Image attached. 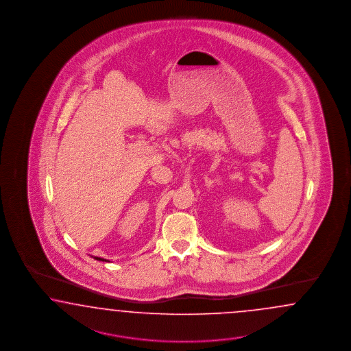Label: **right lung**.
Listing matches in <instances>:
<instances>
[{"mask_svg": "<svg viewBox=\"0 0 351 351\" xmlns=\"http://www.w3.org/2000/svg\"><path fill=\"white\" fill-rule=\"evenodd\" d=\"M93 257H94V256H93ZM94 258H95V260H97V261H108V260H106V258H101V257H94Z\"/></svg>", "mask_w": 351, "mask_h": 351, "instance_id": "obj_1", "label": "right lung"}]
</instances>
